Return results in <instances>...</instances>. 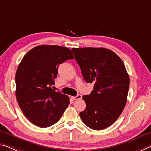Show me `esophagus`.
Instances as JSON below:
<instances>
[{"mask_svg": "<svg viewBox=\"0 0 151 151\" xmlns=\"http://www.w3.org/2000/svg\"><path fill=\"white\" fill-rule=\"evenodd\" d=\"M73 100H79V99H82V95L81 94H78L76 96H72L71 97Z\"/></svg>", "mask_w": 151, "mask_h": 151, "instance_id": "34e87169", "label": "esophagus"}]
</instances>
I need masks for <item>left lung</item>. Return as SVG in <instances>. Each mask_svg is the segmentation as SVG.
Segmentation results:
<instances>
[{
  "label": "left lung",
  "instance_id": "1",
  "mask_svg": "<svg viewBox=\"0 0 151 151\" xmlns=\"http://www.w3.org/2000/svg\"><path fill=\"white\" fill-rule=\"evenodd\" d=\"M72 52L87 83L93 90L83 95L85 110L80 115L85 125L95 130L110 126L122 114L127 102L129 79L124 62L105 48H73Z\"/></svg>",
  "mask_w": 151,
  "mask_h": 151
}]
</instances>
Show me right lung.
I'll list each match as a JSON object with an SVG mask.
<instances>
[{
	"instance_id": "obj_1",
	"label": "right lung",
	"mask_w": 151,
	"mask_h": 151,
	"mask_svg": "<svg viewBox=\"0 0 151 151\" xmlns=\"http://www.w3.org/2000/svg\"><path fill=\"white\" fill-rule=\"evenodd\" d=\"M73 59L70 49L56 45L37 46L23 57L15 74V94L23 113L33 124L52 126L68 106L69 97L51 86L58 65Z\"/></svg>"
}]
</instances>
